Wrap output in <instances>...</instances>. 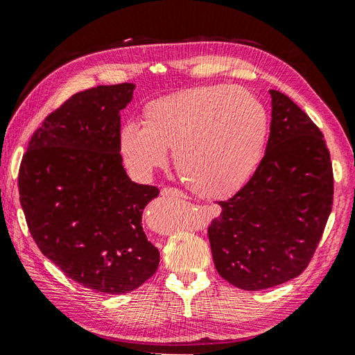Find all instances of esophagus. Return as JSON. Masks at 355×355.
<instances>
[{
    "mask_svg": "<svg viewBox=\"0 0 355 355\" xmlns=\"http://www.w3.org/2000/svg\"><path fill=\"white\" fill-rule=\"evenodd\" d=\"M161 196L164 197H175V198H186V196L183 194L180 189L175 188H163L161 189Z\"/></svg>",
    "mask_w": 355,
    "mask_h": 355,
    "instance_id": "34e87169",
    "label": "esophagus"
}]
</instances>
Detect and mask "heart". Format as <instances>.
I'll list each match as a JSON object with an SVG mask.
<instances>
[{
  "instance_id": "obj_1",
  "label": "heart",
  "mask_w": 355,
  "mask_h": 355,
  "mask_svg": "<svg viewBox=\"0 0 355 355\" xmlns=\"http://www.w3.org/2000/svg\"><path fill=\"white\" fill-rule=\"evenodd\" d=\"M143 125L121 128L119 150L135 175L146 177L167 161L202 197L233 194L248 182L266 150L270 116L242 87L203 85L147 102Z\"/></svg>"
}]
</instances>
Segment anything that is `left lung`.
<instances>
[{
  "label": "left lung",
  "instance_id": "8db88e82",
  "mask_svg": "<svg viewBox=\"0 0 355 355\" xmlns=\"http://www.w3.org/2000/svg\"><path fill=\"white\" fill-rule=\"evenodd\" d=\"M266 155L247 184L218 202L208 225L218 275L242 290L270 288L311 263L334 203L324 135L284 93L270 89Z\"/></svg>",
  "mask_w": 355,
  "mask_h": 355
}]
</instances>
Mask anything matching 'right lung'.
<instances>
[{"mask_svg":"<svg viewBox=\"0 0 355 355\" xmlns=\"http://www.w3.org/2000/svg\"><path fill=\"white\" fill-rule=\"evenodd\" d=\"M133 83L76 93L32 135L18 189L29 233L68 278L121 295L157 272L159 251L141 216L157 186L133 183L119 153L121 110Z\"/></svg>","mask_w":355,"mask_h":355,"instance_id":"right-lung-1","label":"right lung"}]
</instances>
